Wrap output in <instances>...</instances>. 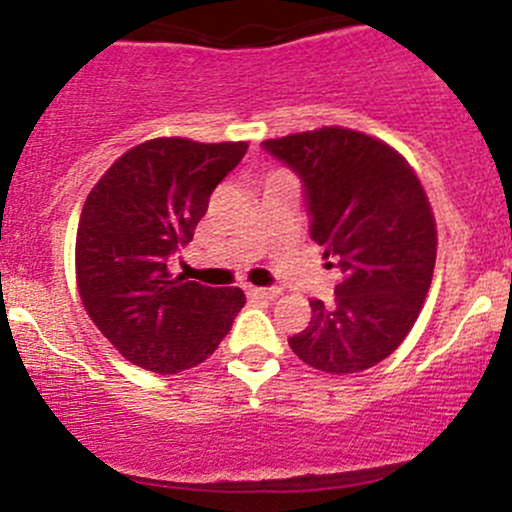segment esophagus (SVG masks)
<instances>
[{"label": "esophagus", "instance_id": "obj_1", "mask_svg": "<svg viewBox=\"0 0 512 512\" xmlns=\"http://www.w3.org/2000/svg\"><path fill=\"white\" fill-rule=\"evenodd\" d=\"M250 292L255 294V297H260V299L280 297V287H255V289H250Z\"/></svg>", "mask_w": 512, "mask_h": 512}]
</instances>
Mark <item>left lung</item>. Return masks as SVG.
<instances>
[{
  "mask_svg": "<svg viewBox=\"0 0 512 512\" xmlns=\"http://www.w3.org/2000/svg\"><path fill=\"white\" fill-rule=\"evenodd\" d=\"M302 180L309 235L337 267L334 304L312 299L292 352L327 374H356L394 352L414 327L436 265V223L399 153L349 128L262 143Z\"/></svg>",
  "mask_w": 512,
  "mask_h": 512,
  "instance_id": "obj_1",
  "label": "left lung"
}]
</instances>
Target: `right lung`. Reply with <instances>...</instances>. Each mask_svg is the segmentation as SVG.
I'll list each match as a JSON object with an SVG mask.
<instances>
[{
	"label": "right lung",
	"mask_w": 512,
	"mask_h": 512,
	"mask_svg": "<svg viewBox=\"0 0 512 512\" xmlns=\"http://www.w3.org/2000/svg\"><path fill=\"white\" fill-rule=\"evenodd\" d=\"M247 143L153 138L106 170L81 210L76 280L86 312L128 361L156 374L198 366L230 332L245 294L173 277L220 180Z\"/></svg>",
	"instance_id": "1"
}]
</instances>
